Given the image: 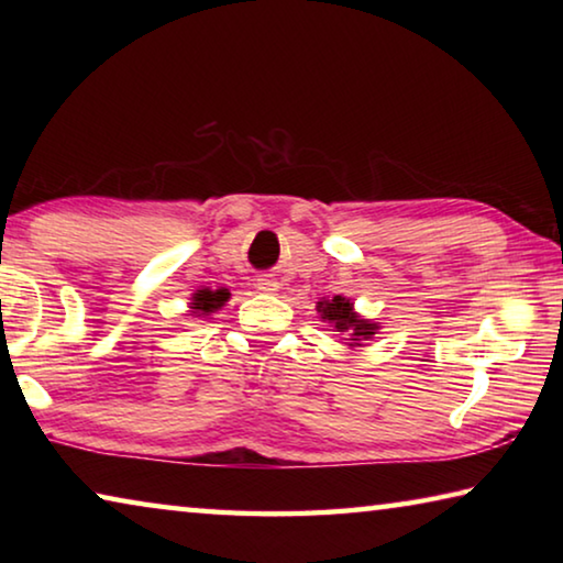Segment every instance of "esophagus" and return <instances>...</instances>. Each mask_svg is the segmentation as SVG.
Segmentation results:
<instances>
[{"mask_svg":"<svg viewBox=\"0 0 563 563\" xmlns=\"http://www.w3.org/2000/svg\"><path fill=\"white\" fill-rule=\"evenodd\" d=\"M258 290L263 292H278L280 290V283L273 278V275H261L258 278Z\"/></svg>","mask_w":563,"mask_h":563,"instance_id":"esophagus-1","label":"esophagus"}]
</instances>
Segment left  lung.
Listing matches in <instances>:
<instances>
[{"label": "left lung", "instance_id": "left-lung-1", "mask_svg": "<svg viewBox=\"0 0 563 563\" xmlns=\"http://www.w3.org/2000/svg\"><path fill=\"white\" fill-rule=\"evenodd\" d=\"M318 312L322 320H328L332 328L345 335V340H350V347H362V342L369 340L379 330L377 322L360 318L352 302L342 295H335L332 300H320L318 302Z\"/></svg>", "mask_w": 563, "mask_h": 563}]
</instances>
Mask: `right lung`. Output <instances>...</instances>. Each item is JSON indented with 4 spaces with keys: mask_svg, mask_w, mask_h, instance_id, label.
<instances>
[{
    "mask_svg": "<svg viewBox=\"0 0 563 563\" xmlns=\"http://www.w3.org/2000/svg\"><path fill=\"white\" fill-rule=\"evenodd\" d=\"M231 298V292L225 288L221 290H198L194 292V302H190V312H198V316H211L218 308H223V305Z\"/></svg>",
    "mask_w": 563,
    "mask_h": 563,
    "instance_id": "1",
    "label": "right lung"
}]
</instances>
